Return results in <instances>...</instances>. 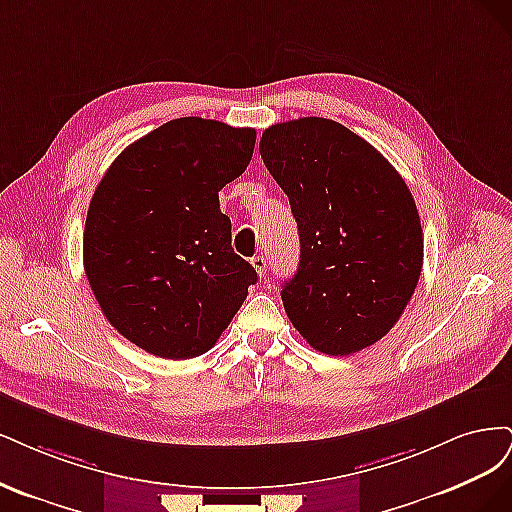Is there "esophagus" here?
I'll return each instance as SVG.
<instances>
[{
	"label": "esophagus",
	"mask_w": 512,
	"mask_h": 512,
	"mask_svg": "<svg viewBox=\"0 0 512 512\" xmlns=\"http://www.w3.org/2000/svg\"><path fill=\"white\" fill-rule=\"evenodd\" d=\"M251 263H253V268L257 270L259 276L266 274V270H268V257H266V255H255V257L251 259Z\"/></svg>",
	"instance_id": "obj_1"
}]
</instances>
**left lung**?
Segmentation results:
<instances>
[{"label":"left lung","instance_id":"8db88e82","mask_svg":"<svg viewBox=\"0 0 512 512\" xmlns=\"http://www.w3.org/2000/svg\"><path fill=\"white\" fill-rule=\"evenodd\" d=\"M259 153L298 221L300 263L280 298L306 342L351 355L398 323L423 268L404 178L344 125L304 117L263 131Z\"/></svg>","mask_w":512,"mask_h":512}]
</instances>
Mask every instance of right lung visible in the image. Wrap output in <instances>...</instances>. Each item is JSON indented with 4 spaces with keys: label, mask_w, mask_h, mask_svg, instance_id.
<instances>
[{
    "label": "right lung",
    "mask_w": 512,
    "mask_h": 512,
    "mask_svg": "<svg viewBox=\"0 0 512 512\" xmlns=\"http://www.w3.org/2000/svg\"><path fill=\"white\" fill-rule=\"evenodd\" d=\"M255 129L183 117L129 144L97 185L82 238L104 317L146 353L210 351L257 272L232 249L219 191L253 157Z\"/></svg>",
    "instance_id": "obj_1"
}]
</instances>
